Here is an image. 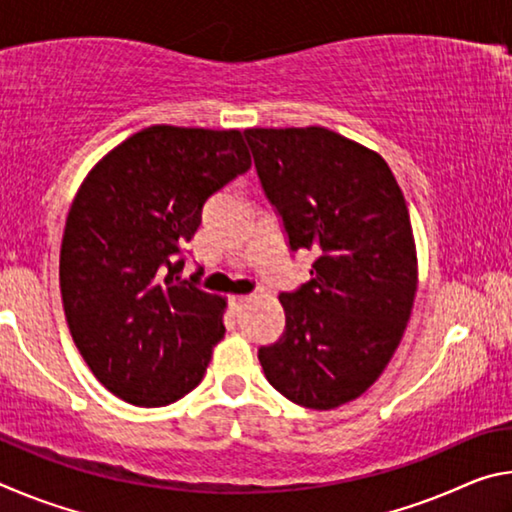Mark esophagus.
<instances>
[{
    "label": "esophagus",
    "mask_w": 512,
    "mask_h": 512,
    "mask_svg": "<svg viewBox=\"0 0 512 512\" xmlns=\"http://www.w3.org/2000/svg\"><path fill=\"white\" fill-rule=\"evenodd\" d=\"M248 300H250V296H232V298H230L232 307H235V309H241V307H244Z\"/></svg>",
    "instance_id": "obj_1"
}]
</instances>
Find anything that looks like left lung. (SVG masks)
I'll list each match as a JSON object with an SVG mask.
<instances>
[{
    "label": "left lung",
    "instance_id": "left-lung-1",
    "mask_svg": "<svg viewBox=\"0 0 512 512\" xmlns=\"http://www.w3.org/2000/svg\"><path fill=\"white\" fill-rule=\"evenodd\" d=\"M257 178L291 253L316 255L282 291L284 332L259 348L287 400L336 409L375 384L411 318L418 264L409 207L384 158L327 128H248Z\"/></svg>",
    "mask_w": 512,
    "mask_h": 512
}]
</instances>
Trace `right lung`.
<instances>
[{
	"label": "right lung",
	"mask_w": 512,
	"mask_h": 512,
	"mask_svg": "<svg viewBox=\"0 0 512 512\" xmlns=\"http://www.w3.org/2000/svg\"><path fill=\"white\" fill-rule=\"evenodd\" d=\"M250 169L239 131L151 126L85 178L60 246V293L81 357L112 395L167 406L201 384L223 339L219 296L183 280L207 198Z\"/></svg>",
	"instance_id": "obj_1"
}]
</instances>
